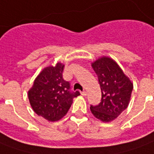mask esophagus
Returning <instances> with one entry per match:
<instances>
[{"label": "esophagus", "instance_id": "obj_1", "mask_svg": "<svg viewBox=\"0 0 154 154\" xmlns=\"http://www.w3.org/2000/svg\"><path fill=\"white\" fill-rule=\"evenodd\" d=\"M81 94L83 96V97H85V96H87V92H86V91H83V92H81Z\"/></svg>", "mask_w": 154, "mask_h": 154}]
</instances>
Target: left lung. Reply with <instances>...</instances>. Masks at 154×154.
<instances>
[{
	"label": "left lung",
	"instance_id": "8db88e82",
	"mask_svg": "<svg viewBox=\"0 0 154 154\" xmlns=\"http://www.w3.org/2000/svg\"><path fill=\"white\" fill-rule=\"evenodd\" d=\"M102 91L99 105L91 106L92 115L103 122L113 121L128 107L133 83L117 62L103 56L92 62Z\"/></svg>",
	"mask_w": 154,
	"mask_h": 154
}]
</instances>
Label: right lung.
I'll return each instance as SVG.
<instances>
[{"label": "right lung", "mask_w": 154, "mask_h": 154, "mask_svg": "<svg viewBox=\"0 0 154 154\" xmlns=\"http://www.w3.org/2000/svg\"><path fill=\"white\" fill-rule=\"evenodd\" d=\"M65 65L61 62L45 67L28 91L31 107L38 116L49 122L62 119L79 92L70 91V84L62 77Z\"/></svg>", "instance_id": "right-lung-1"}]
</instances>
